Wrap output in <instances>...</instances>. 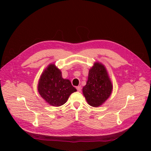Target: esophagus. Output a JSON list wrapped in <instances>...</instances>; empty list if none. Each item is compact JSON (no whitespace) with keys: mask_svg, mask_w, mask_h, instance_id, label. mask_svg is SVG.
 Here are the masks:
<instances>
[{"mask_svg":"<svg viewBox=\"0 0 151 151\" xmlns=\"http://www.w3.org/2000/svg\"><path fill=\"white\" fill-rule=\"evenodd\" d=\"M76 89H77L78 91H81V89H82V87L81 86H77V87H76Z\"/></svg>","mask_w":151,"mask_h":151,"instance_id":"34e87169","label":"esophagus"}]
</instances>
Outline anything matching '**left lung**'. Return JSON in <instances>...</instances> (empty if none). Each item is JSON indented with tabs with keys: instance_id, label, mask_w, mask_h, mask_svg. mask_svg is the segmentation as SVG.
Instances as JSON below:
<instances>
[{
	"instance_id": "8db88e82",
	"label": "left lung",
	"mask_w": 151,
	"mask_h": 151,
	"mask_svg": "<svg viewBox=\"0 0 151 151\" xmlns=\"http://www.w3.org/2000/svg\"><path fill=\"white\" fill-rule=\"evenodd\" d=\"M82 91L88 103L93 107L101 106L110 97L112 85L103 65L95 63L89 70L88 82Z\"/></svg>"
}]
</instances>
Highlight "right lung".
<instances>
[{"label":"right lung","mask_w":151,"mask_h":151,"mask_svg":"<svg viewBox=\"0 0 151 151\" xmlns=\"http://www.w3.org/2000/svg\"><path fill=\"white\" fill-rule=\"evenodd\" d=\"M76 91L69 80L62 78V73L54 64H50L45 70L38 84L41 97L53 106L65 104L70 95Z\"/></svg>","instance_id":"add662e5"}]
</instances>
